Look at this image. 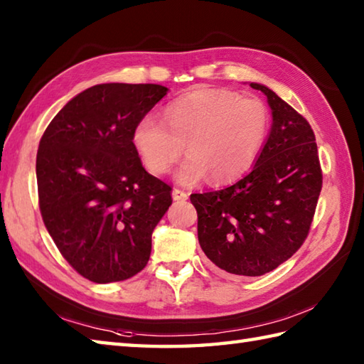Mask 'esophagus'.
I'll use <instances>...</instances> for the list:
<instances>
[{
	"instance_id": "34e87169",
	"label": "esophagus",
	"mask_w": 364,
	"mask_h": 364,
	"mask_svg": "<svg viewBox=\"0 0 364 364\" xmlns=\"http://www.w3.org/2000/svg\"><path fill=\"white\" fill-rule=\"evenodd\" d=\"M172 198L175 200V202H184V200H188V194L184 191L175 188L172 191Z\"/></svg>"
}]
</instances>
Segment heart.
Wrapping results in <instances>:
<instances>
[{
	"mask_svg": "<svg viewBox=\"0 0 364 364\" xmlns=\"http://www.w3.org/2000/svg\"><path fill=\"white\" fill-rule=\"evenodd\" d=\"M270 112L257 97H241L222 89H196L173 100L162 120L146 114L139 119L131 139L151 173H166L186 150L176 180L194 184L208 175L227 183L249 170L264 145Z\"/></svg>",
	"mask_w": 364,
	"mask_h": 364,
	"instance_id": "obj_1",
	"label": "heart"
}]
</instances>
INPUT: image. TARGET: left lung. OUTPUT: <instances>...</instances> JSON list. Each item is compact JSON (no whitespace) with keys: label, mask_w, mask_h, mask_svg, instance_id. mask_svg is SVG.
Returning <instances> with one entry per match:
<instances>
[{"label":"left lung","mask_w":364,"mask_h":364,"mask_svg":"<svg viewBox=\"0 0 364 364\" xmlns=\"http://www.w3.org/2000/svg\"><path fill=\"white\" fill-rule=\"evenodd\" d=\"M272 127L250 173L220 191L192 194L198 242L215 266L259 277L289 259L310 231L322 189L318 145L310 123L258 82Z\"/></svg>","instance_id":"1"}]
</instances>
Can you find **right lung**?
<instances>
[{
	"mask_svg": "<svg viewBox=\"0 0 364 364\" xmlns=\"http://www.w3.org/2000/svg\"><path fill=\"white\" fill-rule=\"evenodd\" d=\"M159 84H97L72 98L38 144V206L54 244L94 283L146 266L172 188L144 168L134 123L167 94Z\"/></svg>",
	"mask_w": 364,
	"mask_h": 364,
	"instance_id": "right-lung-1",
	"label": "right lung"
}]
</instances>
